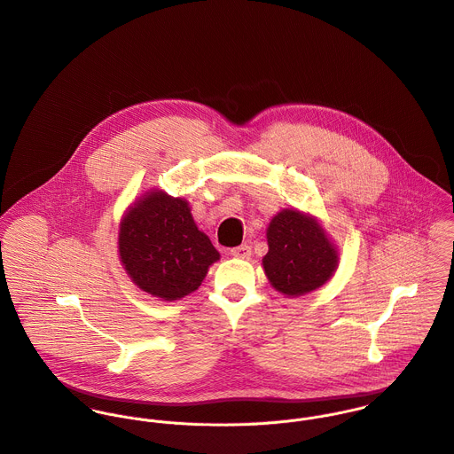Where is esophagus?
<instances>
[{
  "mask_svg": "<svg viewBox=\"0 0 454 454\" xmlns=\"http://www.w3.org/2000/svg\"><path fill=\"white\" fill-rule=\"evenodd\" d=\"M230 254H231L233 258L249 260V258H251V246H247V244H242V246H239V247H233V249L230 251Z\"/></svg>",
  "mask_w": 454,
  "mask_h": 454,
  "instance_id": "34e87169",
  "label": "esophagus"
}]
</instances>
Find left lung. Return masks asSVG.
<instances>
[{"label":"left lung","mask_w":454,"mask_h":454,"mask_svg":"<svg viewBox=\"0 0 454 454\" xmlns=\"http://www.w3.org/2000/svg\"><path fill=\"white\" fill-rule=\"evenodd\" d=\"M269 253L262 265L272 288L301 297L322 288L336 274L340 253L322 223L299 208H283L267 228Z\"/></svg>","instance_id":"obj_1"}]
</instances>
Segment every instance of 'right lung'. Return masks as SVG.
<instances>
[{
    "label": "right lung",
    "mask_w": 454,
    "mask_h": 454,
    "mask_svg": "<svg viewBox=\"0 0 454 454\" xmlns=\"http://www.w3.org/2000/svg\"><path fill=\"white\" fill-rule=\"evenodd\" d=\"M118 256L130 281L160 301H178L203 283L221 254L198 230L185 198L148 189L123 212Z\"/></svg>",
    "instance_id": "add662e5"
}]
</instances>
